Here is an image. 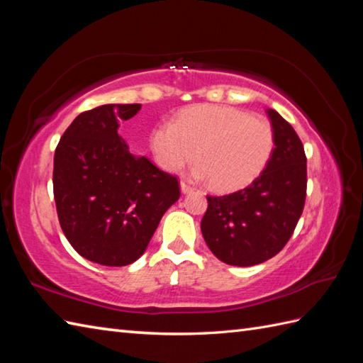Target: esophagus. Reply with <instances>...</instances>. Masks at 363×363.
Segmentation results:
<instances>
[{"label": "esophagus", "mask_w": 363, "mask_h": 363, "mask_svg": "<svg viewBox=\"0 0 363 363\" xmlns=\"http://www.w3.org/2000/svg\"><path fill=\"white\" fill-rule=\"evenodd\" d=\"M194 190V187H190L189 184H186V182H181V191L182 194H189V191H191Z\"/></svg>", "instance_id": "1"}]
</instances>
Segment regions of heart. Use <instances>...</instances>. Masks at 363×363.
Returning <instances> with one entry per match:
<instances>
[{"mask_svg":"<svg viewBox=\"0 0 363 363\" xmlns=\"http://www.w3.org/2000/svg\"><path fill=\"white\" fill-rule=\"evenodd\" d=\"M152 156L165 172H179L196 151V174L218 191L248 186L264 172L274 150L267 118L230 106L198 104L174 120L160 121L150 135Z\"/></svg>","mask_w":363,"mask_h":363,"instance_id":"heart-1","label":"heart"}]
</instances>
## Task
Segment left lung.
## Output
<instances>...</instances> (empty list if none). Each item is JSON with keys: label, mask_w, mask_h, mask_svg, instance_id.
<instances>
[{"label": "left lung", "mask_w": 363, "mask_h": 363, "mask_svg": "<svg viewBox=\"0 0 363 363\" xmlns=\"http://www.w3.org/2000/svg\"><path fill=\"white\" fill-rule=\"evenodd\" d=\"M274 129V150L264 172L248 187L225 196H207L201 233L221 262L252 267L279 252L303 213L307 159L295 129L267 109Z\"/></svg>", "instance_id": "1"}]
</instances>
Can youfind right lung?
<instances>
[{
	"mask_svg": "<svg viewBox=\"0 0 363 363\" xmlns=\"http://www.w3.org/2000/svg\"><path fill=\"white\" fill-rule=\"evenodd\" d=\"M140 104H104L79 113L54 152L52 190L67 240L84 259L133 264L181 196L177 177L130 154L118 135Z\"/></svg>",
	"mask_w": 363,
	"mask_h": 363,
	"instance_id": "obj_1",
	"label": "right lung"
}]
</instances>
